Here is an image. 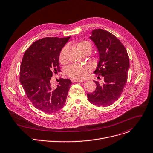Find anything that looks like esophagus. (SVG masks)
Returning <instances> with one entry per match:
<instances>
[{"mask_svg":"<svg viewBox=\"0 0 153 153\" xmlns=\"http://www.w3.org/2000/svg\"><path fill=\"white\" fill-rule=\"evenodd\" d=\"M71 81H72L73 83H74V82H83V80H78V79H72Z\"/></svg>","mask_w":153,"mask_h":153,"instance_id":"1","label":"esophagus"}]
</instances>
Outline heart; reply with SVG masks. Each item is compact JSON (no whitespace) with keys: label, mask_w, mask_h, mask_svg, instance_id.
Segmentation results:
<instances>
[{"label":"heart","mask_w":153,"mask_h":153,"mask_svg":"<svg viewBox=\"0 0 153 153\" xmlns=\"http://www.w3.org/2000/svg\"><path fill=\"white\" fill-rule=\"evenodd\" d=\"M76 46L79 52L84 53L85 51L91 49V44L87 41H80L76 44ZM66 47H64L60 52L59 60L61 63L64 64L66 62L65 52ZM91 70V66L89 64L86 65H79L77 64H73L67 68L66 73L68 76L74 79H82L86 76L88 72Z\"/></svg>","instance_id":"heart-1"}]
</instances>
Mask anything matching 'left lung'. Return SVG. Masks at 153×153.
<instances>
[{
    "label": "left lung",
    "instance_id": "left-lung-1",
    "mask_svg": "<svg viewBox=\"0 0 153 153\" xmlns=\"http://www.w3.org/2000/svg\"><path fill=\"white\" fill-rule=\"evenodd\" d=\"M89 38L99 54V62L94 73L103 76L104 83L94 81L96 89L87 97L91 103L98 107L109 106L118 99L127 83L129 57L121 42L106 30L94 29Z\"/></svg>",
    "mask_w": 153,
    "mask_h": 153
}]
</instances>
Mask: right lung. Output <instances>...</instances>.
<instances>
[{"label":"right lung","mask_w":153,"mask_h":153,"mask_svg":"<svg viewBox=\"0 0 153 153\" xmlns=\"http://www.w3.org/2000/svg\"><path fill=\"white\" fill-rule=\"evenodd\" d=\"M70 38L46 37L37 40L25 51L22 59L20 83L34 107L47 114L64 108L72 84L70 79L61 78L54 88L50 82L53 73L61 71L59 54Z\"/></svg>","instance_id":"1"}]
</instances>
